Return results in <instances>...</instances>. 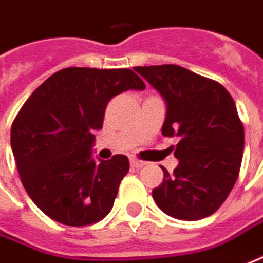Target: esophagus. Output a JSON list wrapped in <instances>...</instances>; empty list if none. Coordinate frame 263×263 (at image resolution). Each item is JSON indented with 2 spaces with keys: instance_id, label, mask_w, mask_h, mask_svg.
Masks as SVG:
<instances>
[{
  "instance_id": "34e87169",
  "label": "esophagus",
  "mask_w": 263,
  "mask_h": 263,
  "mask_svg": "<svg viewBox=\"0 0 263 263\" xmlns=\"http://www.w3.org/2000/svg\"><path fill=\"white\" fill-rule=\"evenodd\" d=\"M144 165H147L144 160H140V159H135V157H132L131 159V166L132 167H143Z\"/></svg>"
}]
</instances>
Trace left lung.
<instances>
[{
    "mask_svg": "<svg viewBox=\"0 0 263 263\" xmlns=\"http://www.w3.org/2000/svg\"><path fill=\"white\" fill-rule=\"evenodd\" d=\"M135 70L166 100L162 134L177 137L171 150L179 160L174 174L153 190L166 215L199 221L218 211L238 178L245 128L231 94L219 82L177 64L138 66Z\"/></svg>",
    "mask_w": 263,
    "mask_h": 263,
    "instance_id": "left-lung-1",
    "label": "left lung"
}]
</instances>
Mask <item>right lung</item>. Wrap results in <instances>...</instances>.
<instances>
[{
  "label": "right lung",
  "mask_w": 263,
  "mask_h": 263,
  "mask_svg": "<svg viewBox=\"0 0 263 263\" xmlns=\"http://www.w3.org/2000/svg\"><path fill=\"white\" fill-rule=\"evenodd\" d=\"M131 69L66 67L25 101L11 125V148L23 187L47 216L69 227L104 219L129 160L115 154L96 163L91 147L110 98L144 89Z\"/></svg>",
  "instance_id": "right-lung-1"
}]
</instances>
